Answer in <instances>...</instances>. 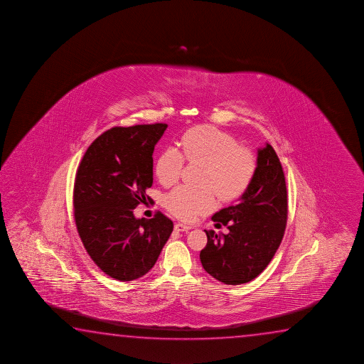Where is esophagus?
<instances>
[{
    "label": "esophagus",
    "instance_id": "esophagus-1",
    "mask_svg": "<svg viewBox=\"0 0 364 364\" xmlns=\"http://www.w3.org/2000/svg\"><path fill=\"white\" fill-rule=\"evenodd\" d=\"M191 227L189 225H185L183 223H178V224H175V230L176 232H189Z\"/></svg>",
    "mask_w": 364,
    "mask_h": 364
}]
</instances>
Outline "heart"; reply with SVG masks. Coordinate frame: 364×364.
Masks as SVG:
<instances>
[{
  "label": "heart",
  "mask_w": 364,
  "mask_h": 364,
  "mask_svg": "<svg viewBox=\"0 0 364 364\" xmlns=\"http://www.w3.org/2000/svg\"><path fill=\"white\" fill-rule=\"evenodd\" d=\"M180 145L183 154L168 146L159 155L155 173L160 183L168 186L180 179L185 157L189 163L208 166L205 185L211 188L198 190L180 185L168 191L164 205L173 215L189 222L215 209L216 193L222 200L234 201L248 191L257 175L258 160L252 150L240 148L235 137L215 127H198L185 132Z\"/></svg>",
  "instance_id": "obj_1"
}]
</instances>
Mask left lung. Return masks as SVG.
<instances>
[{"label": "left lung", "instance_id": "1", "mask_svg": "<svg viewBox=\"0 0 364 364\" xmlns=\"http://www.w3.org/2000/svg\"><path fill=\"white\" fill-rule=\"evenodd\" d=\"M257 160L258 170L248 191L237 204L211 218L229 232L218 235L205 230L208 242L200 252L203 268L224 284L255 279L268 267L284 237L288 219L284 171L269 144L259 149Z\"/></svg>", "mask_w": 364, "mask_h": 364}]
</instances>
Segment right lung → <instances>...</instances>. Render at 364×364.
<instances>
[{
	"label": "right lung",
	"instance_id": "1",
	"mask_svg": "<svg viewBox=\"0 0 364 364\" xmlns=\"http://www.w3.org/2000/svg\"><path fill=\"white\" fill-rule=\"evenodd\" d=\"M166 124L111 127L90 145L75 178L74 216L90 258L111 278L130 282L153 268L174 224L158 211L136 219L150 198L153 153Z\"/></svg>",
	"mask_w": 364,
	"mask_h": 364
}]
</instances>
